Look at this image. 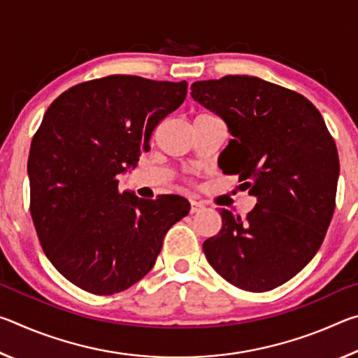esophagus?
Segmentation results:
<instances>
[{
    "mask_svg": "<svg viewBox=\"0 0 358 358\" xmlns=\"http://www.w3.org/2000/svg\"><path fill=\"white\" fill-rule=\"evenodd\" d=\"M203 208V203L199 202V201H194V199H191L189 201V211L191 213H197L199 210Z\"/></svg>",
    "mask_w": 358,
    "mask_h": 358,
    "instance_id": "obj_1",
    "label": "esophagus"
}]
</instances>
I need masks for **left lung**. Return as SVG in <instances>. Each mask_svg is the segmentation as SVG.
I'll list each match as a JSON object with an SVG mask.
<instances>
[{
  "label": "left lung",
  "instance_id": "8db88e82",
  "mask_svg": "<svg viewBox=\"0 0 358 358\" xmlns=\"http://www.w3.org/2000/svg\"><path fill=\"white\" fill-rule=\"evenodd\" d=\"M232 138L217 164L256 197L246 217L222 208L220 234L203 241L208 264L250 292L281 286L310 264L335 211L339 161L322 115L305 96L259 77L191 85Z\"/></svg>",
  "mask_w": 358,
  "mask_h": 358
}]
</instances>
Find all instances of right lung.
I'll return each mask as SVG.
<instances>
[{
	"label": "right lung",
	"instance_id": "1",
	"mask_svg": "<svg viewBox=\"0 0 358 358\" xmlns=\"http://www.w3.org/2000/svg\"><path fill=\"white\" fill-rule=\"evenodd\" d=\"M186 92V82L108 76L47 108L28 157L29 210L47 259L77 287L112 295L141 281L167 230L189 213L181 196L148 201L118 189Z\"/></svg>",
	"mask_w": 358,
	"mask_h": 358
}]
</instances>
